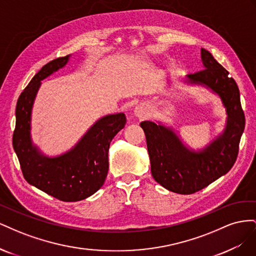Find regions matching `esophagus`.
<instances>
[{"label":"esophagus","instance_id":"obj_1","mask_svg":"<svg viewBox=\"0 0 256 256\" xmlns=\"http://www.w3.org/2000/svg\"><path fill=\"white\" fill-rule=\"evenodd\" d=\"M134 114L138 116V118H145V116L147 115L145 109H144L142 106H138L136 108V109H134Z\"/></svg>","mask_w":256,"mask_h":256}]
</instances>
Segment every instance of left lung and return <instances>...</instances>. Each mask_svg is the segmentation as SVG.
<instances>
[{
  "instance_id": "obj_1",
  "label": "left lung",
  "mask_w": 256,
  "mask_h": 256,
  "mask_svg": "<svg viewBox=\"0 0 256 256\" xmlns=\"http://www.w3.org/2000/svg\"><path fill=\"white\" fill-rule=\"evenodd\" d=\"M202 60L205 69L188 74V79L205 84L221 97L228 115L223 136L196 154L186 148L170 129L152 122L140 124L146 136L154 180L180 194L202 190L230 171L237 159L246 125L235 80L205 49H202Z\"/></svg>"
}]
</instances>
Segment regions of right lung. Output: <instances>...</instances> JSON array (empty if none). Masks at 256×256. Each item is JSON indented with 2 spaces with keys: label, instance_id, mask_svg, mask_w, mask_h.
Segmentation results:
<instances>
[{
  "label": "right lung",
  "instance_id": "add662e5",
  "mask_svg": "<svg viewBox=\"0 0 256 256\" xmlns=\"http://www.w3.org/2000/svg\"><path fill=\"white\" fill-rule=\"evenodd\" d=\"M68 62V56L42 66L20 94L16 106V127L12 146L24 180L63 202H76L102 188L109 170L110 143L125 127L124 113L99 120L74 150L58 158H48L30 144V120L34 98L40 81Z\"/></svg>",
  "mask_w": 256,
  "mask_h": 256
}]
</instances>
